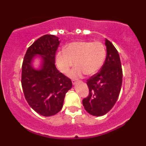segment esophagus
Returning <instances> with one entry per match:
<instances>
[{"label": "esophagus", "instance_id": "34e87169", "mask_svg": "<svg viewBox=\"0 0 146 146\" xmlns=\"http://www.w3.org/2000/svg\"><path fill=\"white\" fill-rule=\"evenodd\" d=\"M72 83H73V85H75V84H77V82L75 81V80H72Z\"/></svg>", "mask_w": 146, "mask_h": 146}]
</instances>
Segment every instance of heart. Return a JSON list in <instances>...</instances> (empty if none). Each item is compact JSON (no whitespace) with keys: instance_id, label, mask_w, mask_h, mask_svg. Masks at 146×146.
<instances>
[{"instance_id":"b5f03b06","label":"heart","mask_w":146,"mask_h":146,"mask_svg":"<svg viewBox=\"0 0 146 146\" xmlns=\"http://www.w3.org/2000/svg\"><path fill=\"white\" fill-rule=\"evenodd\" d=\"M106 48L101 42L80 41L71 42L65 50L58 51L56 64L62 73L68 74L72 66H76L70 73L72 78H80L86 74H95L103 65Z\"/></svg>"}]
</instances>
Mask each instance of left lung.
<instances>
[{"mask_svg":"<svg viewBox=\"0 0 146 146\" xmlns=\"http://www.w3.org/2000/svg\"><path fill=\"white\" fill-rule=\"evenodd\" d=\"M106 58L100 72L86 80L88 97L82 100L85 110L93 116H102L116 103L122 84V68L116 48L106 39Z\"/></svg>","mask_w":146,"mask_h":146,"instance_id":"1","label":"left lung"}]
</instances>
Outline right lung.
Wrapping results in <instances>:
<instances>
[{
  "label": "right lung",
  "instance_id": "1",
  "mask_svg": "<svg viewBox=\"0 0 146 146\" xmlns=\"http://www.w3.org/2000/svg\"><path fill=\"white\" fill-rule=\"evenodd\" d=\"M58 37L44 35L27 50L22 65L21 84L27 102L36 113L44 117L56 115L62 110L64 97L72 87L71 80L60 73L55 65ZM40 55V70L33 67L36 55Z\"/></svg>",
  "mask_w": 146,
  "mask_h": 146
}]
</instances>
